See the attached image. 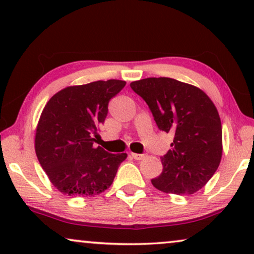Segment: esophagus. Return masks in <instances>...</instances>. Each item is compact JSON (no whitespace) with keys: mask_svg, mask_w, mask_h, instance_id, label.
Returning a JSON list of instances; mask_svg holds the SVG:
<instances>
[{"mask_svg":"<svg viewBox=\"0 0 254 254\" xmlns=\"http://www.w3.org/2000/svg\"><path fill=\"white\" fill-rule=\"evenodd\" d=\"M130 156H131V157H133L134 159H136V161H141V159L144 157V155H141V154H135V152H131Z\"/></svg>","mask_w":254,"mask_h":254,"instance_id":"esophagus-1","label":"esophagus"}]
</instances>
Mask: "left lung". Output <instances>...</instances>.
Instances as JSON below:
<instances>
[{"label": "left lung", "mask_w": 254, "mask_h": 254, "mask_svg": "<svg viewBox=\"0 0 254 254\" xmlns=\"http://www.w3.org/2000/svg\"><path fill=\"white\" fill-rule=\"evenodd\" d=\"M145 100L158 128L175 135L161 157L163 171L151 179L169 194H193L216 172L222 158V125L216 106L202 90L169 77L130 83Z\"/></svg>", "instance_id": "obj_1"}]
</instances>
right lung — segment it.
Segmentation results:
<instances>
[{
    "label": "right lung",
    "mask_w": 254,
    "mask_h": 254,
    "mask_svg": "<svg viewBox=\"0 0 254 254\" xmlns=\"http://www.w3.org/2000/svg\"><path fill=\"white\" fill-rule=\"evenodd\" d=\"M126 85L109 79L60 90L48 100L38 121L34 149L50 182L69 196L98 195L112 185L126 152L93 147L111 98Z\"/></svg>",
    "instance_id": "right-lung-1"
}]
</instances>
